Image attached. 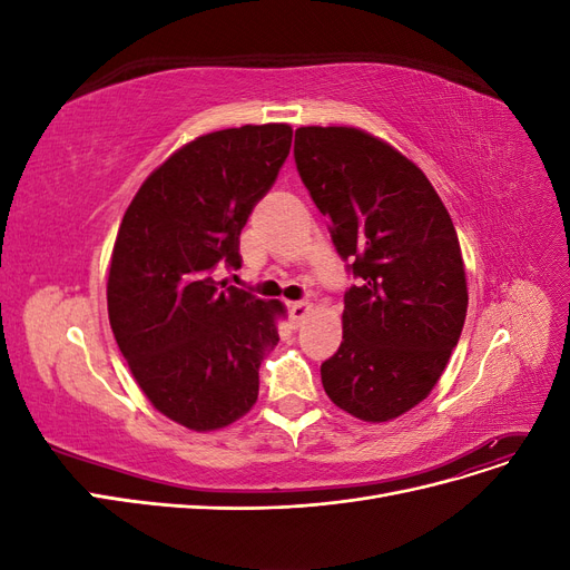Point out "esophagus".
Returning a JSON list of instances; mask_svg holds the SVG:
<instances>
[{
  "mask_svg": "<svg viewBox=\"0 0 570 570\" xmlns=\"http://www.w3.org/2000/svg\"><path fill=\"white\" fill-rule=\"evenodd\" d=\"M287 312H289L292 325H299V323L306 318V314L312 312V304H308V302H292V304L287 306Z\"/></svg>",
  "mask_w": 570,
  "mask_h": 570,
  "instance_id": "esophagus-1",
  "label": "esophagus"
}]
</instances>
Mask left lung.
Here are the masks:
<instances>
[{"mask_svg":"<svg viewBox=\"0 0 570 570\" xmlns=\"http://www.w3.org/2000/svg\"><path fill=\"white\" fill-rule=\"evenodd\" d=\"M295 164L356 278L340 350L321 364L325 394L361 421H392L438 385L463 331L454 223L423 170L364 130L297 128Z\"/></svg>","mask_w":570,"mask_h":570,"instance_id":"left-lung-1","label":"left lung"}]
</instances>
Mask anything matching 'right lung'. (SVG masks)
I'll list each match as a JSON object with an SVG mask.
<instances>
[{
  "label": "right lung",
  "instance_id": "right-lung-1",
  "mask_svg": "<svg viewBox=\"0 0 570 570\" xmlns=\"http://www.w3.org/2000/svg\"><path fill=\"white\" fill-rule=\"evenodd\" d=\"M289 145L285 124L202 135L154 170L120 220L107 283L114 337L154 409L197 433L245 416L281 340L285 306L214 273L243 266L239 233Z\"/></svg>",
  "mask_w": 570,
  "mask_h": 570
}]
</instances>
